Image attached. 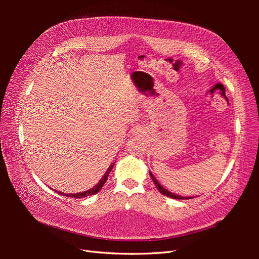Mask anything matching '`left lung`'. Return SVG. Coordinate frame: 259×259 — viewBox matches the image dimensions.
<instances>
[{
    "label": "left lung",
    "instance_id": "obj_1",
    "mask_svg": "<svg viewBox=\"0 0 259 259\" xmlns=\"http://www.w3.org/2000/svg\"><path fill=\"white\" fill-rule=\"evenodd\" d=\"M150 176H151V178H152V180H153V183H154V185H155V187L158 188V190L162 193V194H164V195H166V197H168V198H173V199H178V200H188V199H192V198H184V197H182V195H178V194H175V193H171V192H169V191H167L166 189H164V188L159 184V182L158 180H156L155 178H154V176L150 173Z\"/></svg>",
    "mask_w": 259,
    "mask_h": 259
}]
</instances>
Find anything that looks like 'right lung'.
Here are the masks:
<instances>
[{
	"mask_svg": "<svg viewBox=\"0 0 259 259\" xmlns=\"http://www.w3.org/2000/svg\"><path fill=\"white\" fill-rule=\"evenodd\" d=\"M113 166H114V163L113 164H111L110 166L108 167V169H107V171L105 173V175H104V177L101 178L100 180H99V183L94 187V188H92V189H90V190H88V191H85V192H81V193H75V194H65V193H61V192H59L61 195H66V197H70V198H75V199H80V198H85V197H89V195H92V194H95V193H97L101 188H103V186L105 185V183L107 182V179H108V176H109V174H110V171L112 170V168H113ZM57 192V191H56Z\"/></svg>",
	"mask_w": 259,
	"mask_h": 259,
	"instance_id": "1",
	"label": "right lung"
}]
</instances>
